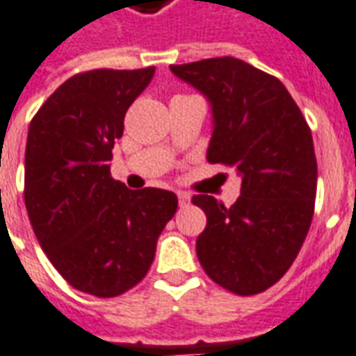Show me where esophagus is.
I'll use <instances>...</instances> for the list:
<instances>
[{"mask_svg":"<svg viewBox=\"0 0 356 356\" xmlns=\"http://www.w3.org/2000/svg\"><path fill=\"white\" fill-rule=\"evenodd\" d=\"M178 203H180L181 209H184V207H189V203H191V197H189L188 193H178Z\"/></svg>","mask_w":356,"mask_h":356,"instance_id":"obj_1","label":"esophagus"}]
</instances>
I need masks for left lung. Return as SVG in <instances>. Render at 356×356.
<instances>
[{
    "instance_id": "1",
    "label": "left lung",
    "mask_w": 356,
    "mask_h": 356,
    "mask_svg": "<svg viewBox=\"0 0 356 356\" xmlns=\"http://www.w3.org/2000/svg\"><path fill=\"white\" fill-rule=\"evenodd\" d=\"M170 70L212 106L209 163L235 167L243 178L229 209L210 195L191 199L207 214L197 258L225 290L260 294L290 269L313 220L316 159L309 124L277 77L238 58Z\"/></svg>"
}]
</instances>
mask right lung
Wrapping results in <instances>:
<instances>
[{
    "instance_id": "1",
    "label": "right lung",
    "mask_w": 356,
    "mask_h": 356,
    "mask_svg": "<svg viewBox=\"0 0 356 356\" xmlns=\"http://www.w3.org/2000/svg\"><path fill=\"white\" fill-rule=\"evenodd\" d=\"M155 68L90 70L64 81L33 115L24 201L56 271L85 294L113 298L136 286L178 209L172 191L129 189L110 175L123 119Z\"/></svg>"
}]
</instances>
